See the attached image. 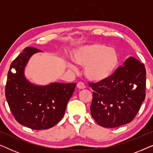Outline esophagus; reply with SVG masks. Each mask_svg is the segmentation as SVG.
I'll list each match as a JSON object with an SVG mask.
<instances>
[{"label": "esophagus", "instance_id": "obj_1", "mask_svg": "<svg viewBox=\"0 0 153 153\" xmlns=\"http://www.w3.org/2000/svg\"><path fill=\"white\" fill-rule=\"evenodd\" d=\"M76 86H77V88H78L79 89H84L85 88L84 83H82V82H79L78 83H77Z\"/></svg>", "mask_w": 153, "mask_h": 153}]
</instances>
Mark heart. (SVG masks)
Instances as JSON below:
<instances>
[{
	"label": "heart",
	"instance_id": "heart-1",
	"mask_svg": "<svg viewBox=\"0 0 153 153\" xmlns=\"http://www.w3.org/2000/svg\"><path fill=\"white\" fill-rule=\"evenodd\" d=\"M72 58L79 65L84 67L85 76L94 82H102L110 78L118 65V52L114 48L102 43H94L74 50ZM72 70L76 68L70 62Z\"/></svg>",
	"mask_w": 153,
	"mask_h": 153
}]
</instances>
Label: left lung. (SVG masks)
I'll return each instance as SVG.
<instances>
[{
	"label": "left lung",
	"instance_id": "1",
	"mask_svg": "<svg viewBox=\"0 0 153 153\" xmlns=\"http://www.w3.org/2000/svg\"><path fill=\"white\" fill-rule=\"evenodd\" d=\"M146 78L144 65L129 57L110 78L90 83L93 91L91 113L96 123L106 128L130 123L145 100Z\"/></svg>",
	"mask_w": 153,
	"mask_h": 153
}]
</instances>
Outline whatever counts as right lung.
Listing matches in <instances>:
<instances>
[{
	"instance_id": "add662e5",
	"label": "right lung",
	"mask_w": 153,
	"mask_h": 153,
	"mask_svg": "<svg viewBox=\"0 0 153 153\" xmlns=\"http://www.w3.org/2000/svg\"><path fill=\"white\" fill-rule=\"evenodd\" d=\"M25 48L12 62L5 86V97L14 118L19 124L35 130L53 127L63 118L67 104L76 83H51L37 85L27 80L24 70L33 54L41 52ZM14 68L16 73L11 70Z\"/></svg>"
}]
</instances>
